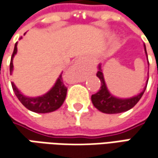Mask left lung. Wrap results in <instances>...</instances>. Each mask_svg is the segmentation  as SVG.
Wrapping results in <instances>:
<instances>
[{
    "label": "left lung",
    "instance_id": "obj_1",
    "mask_svg": "<svg viewBox=\"0 0 158 158\" xmlns=\"http://www.w3.org/2000/svg\"><path fill=\"white\" fill-rule=\"evenodd\" d=\"M144 50H145L146 56L148 58L145 45H144ZM97 76L100 79V89L96 94H93L91 96V101H92L93 106L98 110H99L100 112H104V113H108V114L120 113V112H127V111L130 110L131 108H133L143 97V93L147 88L148 80H149V78H148L147 82H146V86L144 87L143 90L140 94L135 96L133 98H118L112 96L106 87L100 64L98 65V71L97 73Z\"/></svg>",
    "mask_w": 158,
    "mask_h": 158
}]
</instances>
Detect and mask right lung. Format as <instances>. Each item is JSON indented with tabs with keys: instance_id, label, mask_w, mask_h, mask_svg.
Wrapping results in <instances>:
<instances>
[{
	"instance_id": "right-lung-1",
	"label": "right lung",
	"mask_w": 158,
	"mask_h": 158,
	"mask_svg": "<svg viewBox=\"0 0 158 158\" xmlns=\"http://www.w3.org/2000/svg\"><path fill=\"white\" fill-rule=\"evenodd\" d=\"M16 52H17V42L15 43L14 52L12 53L11 60L9 64L10 75H12V72H13V58L15 55ZM11 85H12V88L15 96L17 97V98L22 104L25 106L28 110L37 112V113H47V112L56 111L62 106L64 100L66 98L67 90H68V88L63 83L62 73L58 77L57 81L53 85V87L47 93L42 95L40 97H37V98L26 97L19 91V89L16 88L14 82H11Z\"/></svg>"
}]
</instances>
